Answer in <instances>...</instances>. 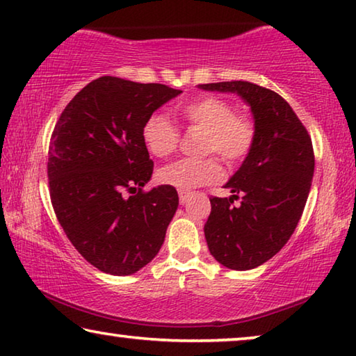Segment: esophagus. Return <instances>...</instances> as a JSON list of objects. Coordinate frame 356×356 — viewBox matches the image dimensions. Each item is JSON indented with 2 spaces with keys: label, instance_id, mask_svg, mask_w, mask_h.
Returning a JSON list of instances; mask_svg holds the SVG:
<instances>
[{
  "label": "esophagus",
  "instance_id": "1",
  "mask_svg": "<svg viewBox=\"0 0 356 356\" xmlns=\"http://www.w3.org/2000/svg\"><path fill=\"white\" fill-rule=\"evenodd\" d=\"M188 196H190V192H187V190H179V200H180V204H185L188 201Z\"/></svg>",
  "mask_w": 356,
  "mask_h": 356
}]
</instances>
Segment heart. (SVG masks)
Instances as JSON below:
<instances>
[{"label":"heart","mask_w":356,"mask_h":356,"mask_svg":"<svg viewBox=\"0 0 356 356\" xmlns=\"http://www.w3.org/2000/svg\"><path fill=\"white\" fill-rule=\"evenodd\" d=\"M179 113L188 124L206 131V152H216L229 164H236L249 155L256 140V129L246 115L235 113L229 100L217 95H203L179 107ZM142 139L148 152L156 158H168L177 150L180 132L168 116L155 113L148 116L142 127ZM224 176L217 158L206 160H179L164 166L158 177L160 182L180 190L212 184Z\"/></svg>","instance_id":"heart-1"}]
</instances>
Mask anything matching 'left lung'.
I'll list each match as a JSON object with an SVG mask.
<instances>
[{
    "label": "left lung",
    "instance_id": "1",
    "mask_svg": "<svg viewBox=\"0 0 356 356\" xmlns=\"http://www.w3.org/2000/svg\"><path fill=\"white\" fill-rule=\"evenodd\" d=\"M204 91L236 92L251 107L256 140L225 184L230 198L212 196L204 225L209 252L232 270L256 268L293 235L309 198L315 155L305 126L275 91L249 81L200 84ZM240 197V207L233 199Z\"/></svg>",
    "mask_w": 356,
    "mask_h": 356
}]
</instances>
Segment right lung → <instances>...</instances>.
I'll list each match as a JSON object with an SVG mask.
<instances>
[{
  "label": "right lung",
  "instance_id": "add662e5",
  "mask_svg": "<svg viewBox=\"0 0 356 356\" xmlns=\"http://www.w3.org/2000/svg\"><path fill=\"white\" fill-rule=\"evenodd\" d=\"M180 92L100 76L57 120L47 160L51 203L72 245L100 272L132 275L160 251L179 195L171 185L142 190L153 172L142 127Z\"/></svg>",
  "mask_w": 356,
  "mask_h": 356
}]
</instances>
